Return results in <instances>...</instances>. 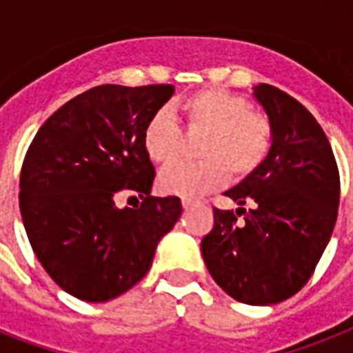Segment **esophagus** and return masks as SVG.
<instances>
[{
	"mask_svg": "<svg viewBox=\"0 0 353 353\" xmlns=\"http://www.w3.org/2000/svg\"><path fill=\"white\" fill-rule=\"evenodd\" d=\"M192 201H190V199H183V209L185 210H188V209H192Z\"/></svg>",
	"mask_w": 353,
	"mask_h": 353,
	"instance_id": "obj_1",
	"label": "esophagus"
}]
</instances>
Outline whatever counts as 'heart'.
Returning a JSON list of instances; mask_svg holds the SVG:
<instances>
[{"label":"heart","mask_w":353,"mask_h":353,"mask_svg":"<svg viewBox=\"0 0 353 353\" xmlns=\"http://www.w3.org/2000/svg\"><path fill=\"white\" fill-rule=\"evenodd\" d=\"M190 133H205L198 146L199 163H177L161 172L159 188L181 198H199L227 181L251 176L260 168L273 144V126L263 113L231 91L205 88L179 102ZM181 130L170 112L159 110L146 121L143 150L150 161L166 165L181 148Z\"/></svg>","instance_id":"1"}]
</instances>
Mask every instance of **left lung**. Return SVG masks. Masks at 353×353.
<instances>
[{
	"label": "left lung",
	"instance_id": "1",
	"mask_svg": "<svg viewBox=\"0 0 353 353\" xmlns=\"http://www.w3.org/2000/svg\"><path fill=\"white\" fill-rule=\"evenodd\" d=\"M252 97L273 126V144L260 168L225 192L236 212L214 209L201 252L227 295L271 306L301 291L323 256L337 220L339 170L328 137L301 102L269 84L254 85Z\"/></svg>",
	"mask_w": 353,
	"mask_h": 353
}]
</instances>
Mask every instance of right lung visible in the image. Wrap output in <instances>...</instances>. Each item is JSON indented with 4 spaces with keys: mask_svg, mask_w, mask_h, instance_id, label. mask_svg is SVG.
Instances as JSON below:
<instances>
[{
    "mask_svg": "<svg viewBox=\"0 0 353 353\" xmlns=\"http://www.w3.org/2000/svg\"><path fill=\"white\" fill-rule=\"evenodd\" d=\"M172 95L168 84L97 85L52 113L27 150L19 210L30 247L80 301L108 302L137 284L181 216L179 198L150 196L155 168L143 150L144 124ZM126 190L141 208L114 205Z\"/></svg>",
    "mask_w": 353,
    "mask_h": 353,
    "instance_id": "add662e5",
    "label": "right lung"
}]
</instances>
